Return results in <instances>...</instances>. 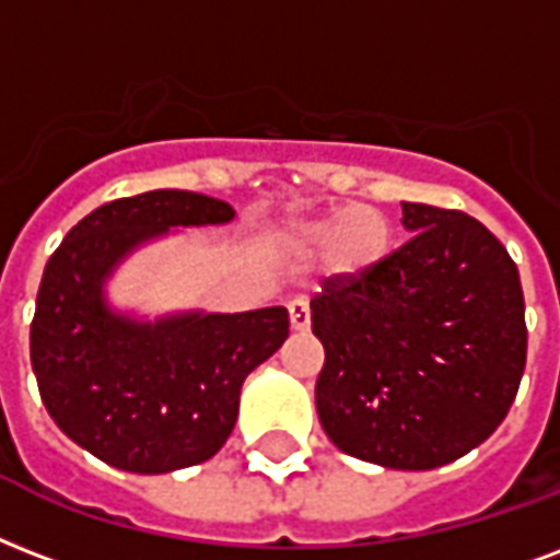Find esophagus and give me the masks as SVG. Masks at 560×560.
Wrapping results in <instances>:
<instances>
[{
    "label": "esophagus",
    "mask_w": 560,
    "mask_h": 560,
    "mask_svg": "<svg viewBox=\"0 0 560 560\" xmlns=\"http://www.w3.org/2000/svg\"><path fill=\"white\" fill-rule=\"evenodd\" d=\"M288 314H290V328H293V331H308L311 308L305 299H293V302L288 305Z\"/></svg>",
    "instance_id": "1"
}]
</instances>
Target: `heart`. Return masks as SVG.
Listing matches in <instances>:
<instances>
[{"mask_svg":"<svg viewBox=\"0 0 560 560\" xmlns=\"http://www.w3.org/2000/svg\"><path fill=\"white\" fill-rule=\"evenodd\" d=\"M390 223L382 211L366 208V205H352L347 211H337L323 220H308V223L293 225L290 243L299 252L326 249L328 267L337 276H364L375 270L390 252Z\"/></svg>","mask_w":560,"mask_h":560,"instance_id":"b5f03b06","label":"heart"}]
</instances>
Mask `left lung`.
<instances>
[{
    "mask_svg": "<svg viewBox=\"0 0 560 560\" xmlns=\"http://www.w3.org/2000/svg\"><path fill=\"white\" fill-rule=\"evenodd\" d=\"M413 237L311 299L326 349L317 413L328 441L390 469H434L485 443L526 370L517 264L469 213L402 202Z\"/></svg>",
    "mask_w": 560,
    "mask_h": 560,
    "instance_id": "8db88e82",
    "label": "left lung"
}]
</instances>
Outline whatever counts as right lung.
Returning a JSON list of instances; mask_svg holds the SVG:
<instances>
[{
    "label": "right lung",
    "instance_id": "obj_1",
    "mask_svg": "<svg viewBox=\"0 0 560 560\" xmlns=\"http://www.w3.org/2000/svg\"><path fill=\"white\" fill-rule=\"evenodd\" d=\"M229 202L149 190L91 211L43 270L32 366L46 411L70 441L126 472H173L220 452L237 420L243 378L288 340V311L117 314L105 279L128 252L173 225H220Z\"/></svg>",
    "mask_w": 560,
    "mask_h": 560
}]
</instances>
